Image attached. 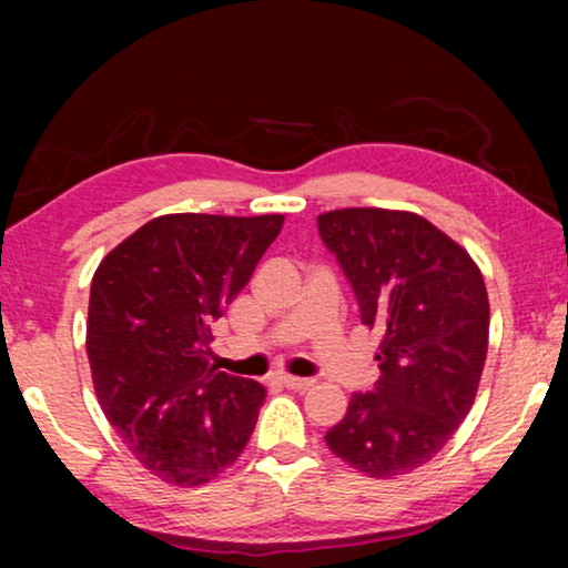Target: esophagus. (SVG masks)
Returning a JSON list of instances; mask_svg holds the SVG:
<instances>
[{"label": "esophagus", "instance_id": "esophagus-1", "mask_svg": "<svg viewBox=\"0 0 568 568\" xmlns=\"http://www.w3.org/2000/svg\"><path fill=\"white\" fill-rule=\"evenodd\" d=\"M278 379H282V385L290 387V390H310V387L315 385V379H310V377H292V375H282Z\"/></svg>", "mask_w": 568, "mask_h": 568}]
</instances>
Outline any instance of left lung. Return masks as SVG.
<instances>
[{
	"instance_id": "8db88e82",
	"label": "left lung",
	"mask_w": 568,
	"mask_h": 568,
	"mask_svg": "<svg viewBox=\"0 0 568 568\" xmlns=\"http://www.w3.org/2000/svg\"><path fill=\"white\" fill-rule=\"evenodd\" d=\"M379 333V379L354 393L325 434L333 455L372 478L432 460L468 416L488 348V294L468 253L410 212L338 209L317 216Z\"/></svg>"
}]
</instances>
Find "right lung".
I'll use <instances>...</instances> for the list:
<instances>
[{"instance_id":"obj_1","label":"right lung","mask_w":568,"mask_h":568,"mask_svg":"<svg viewBox=\"0 0 568 568\" xmlns=\"http://www.w3.org/2000/svg\"><path fill=\"white\" fill-rule=\"evenodd\" d=\"M282 214H165L100 261L88 359L100 408L136 460L175 486L243 453L266 390L216 372L212 325L282 230Z\"/></svg>"}]
</instances>
